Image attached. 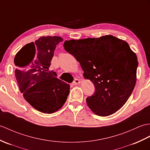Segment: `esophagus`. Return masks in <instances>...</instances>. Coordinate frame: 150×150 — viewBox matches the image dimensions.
I'll list each match as a JSON object with an SVG mask.
<instances>
[{
  "label": "esophagus",
  "instance_id": "obj_1",
  "mask_svg": "<svg viewBox=\"0 0 150 150\" xmlns=\"http://www.w3.org/2000/svg\"><path fill=\"white\" fill-rule=\"evenodd\" d=\"M81 83V81L79 79H75L74 82H73V84L74 85H77V84H79V83Z\"/></svg>",
  "mask_w": 150,
  "mask_h": 150
}]
</instances>
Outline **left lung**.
I'll return each mask as SVG.
<instances>
[{
  "label": "left lung",
  "instance_id": "8db88e82",
  "mask_svg": "<svg viewBox=\"0 0 150 150\" xmlns=\"http://www.w3.org/2000/svg\"><path fill=\"white\" fill-rule=\"evenodd\" d=\"M64 49L81 66L84 78L91 81L95 92L86 98L95 114L108 116L127 102L136 83L137 55L126 41L112 35L71 40Z\"/></svg>",
  "mask_w": 150,
  "mask_h": 150
}]
</instances>
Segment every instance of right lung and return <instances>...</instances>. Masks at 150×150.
<instances>
[{"mask_svg":"<svg viewBox=\"0 0 150 150\" xmlns=\"http://www.w3.org/2000/svg\"><path fill=\"white\" fill-rule=\"evenodd\" d=\"M59 36L40 37L23 46L15 57V75L23 98L34 109L52 114L63 106L69 93V85L49 71Z\"/></svg>","mask_w":150,"mask_h":150,"instance_id":"obj_1","label":"right lung"}]
</instances>
